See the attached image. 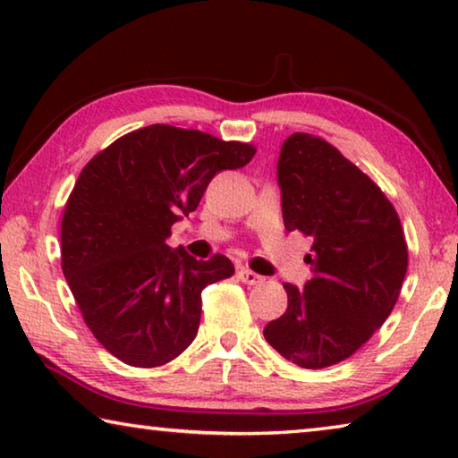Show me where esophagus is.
I'll return each instance as SVG.
<instances>
[{
	"mask_svg": "<svg viewBox=\"0 0 458 458\" xmlns=\"http://www.w3.org/2000/svg\"><path fill=\"white\" fill-rule=\"evenodd\" d=\"M238 278H240V281H242L244 284H260L262 281H265V278H262L260 275L252 273L250 268H240V270H238Z\"/></svg>",
	"mask_w": 458,
	"mask_h": 458,
	"instance_id": "obj_1",
	"label": "esophagus"
}]
</instances>
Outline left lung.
Segmentation results:
<instances>
[{
    "instance_id": "1",
    "label": "left lung",
    "mask_w": 458,
    "mask_h": 458,
    "mask_svg": "<svg viewBox=\"0 0 458 458\" xmlns=\"http://www.w3.org/2000/svg\"><path fill=\"white\" fill-rule=\"evenodd\" d=\"M284 228L313 238V278L284 283L289 307L265 327L284 360L335 366L360 350L396 305L408 246L384 191L321 137L293 133L276 165Z\"/></svg>"
}]
</instances>
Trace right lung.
Listing matches in <instances>:
<instances>
[{
  "label": "right lung",
  "instance_id": "add662e5",
  "mask_svg": "<svg viewBox=\"0 0 458 458\" xmlns=\"http://www.w3.org/2000/svg\"><path fill=\"white\" fill-rule=\"evenodd\" d=\"M257 149L196 129L149 125L92 157L62 216V273L84 323L114 358L135 368L175 360L199 327L201 291L234 275L214 254L172 250V226L199 204L222 169Z\"/></svg>",
  "mask_w": 458,
  "mask_h": 458
}]
</instances>
